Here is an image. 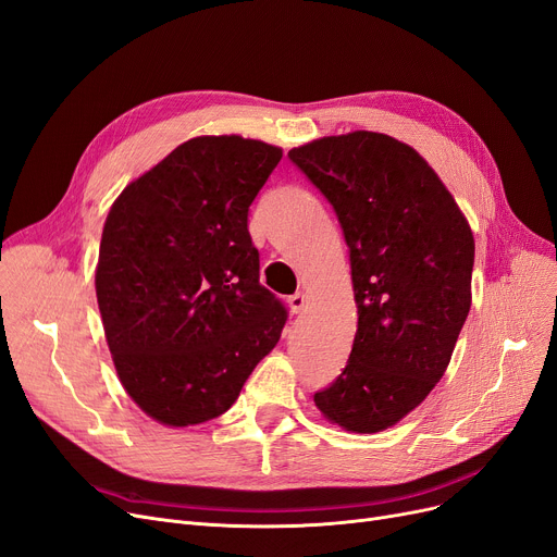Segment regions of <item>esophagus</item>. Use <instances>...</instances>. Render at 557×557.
I'll use <instances>...</instances> for the list:
<instances>
[{
  "label": "esophagus",
  "instance_id": "34e87169",
  "mask_svg": "<svg viewBox=\"0 0 557 557\" xmlns=\"http://www.w3.org/2000/svg\"><path fill=\"white\" fill-rule=\"evenodd\" d=\"M305 305H307V296H305V294L288 296V307H292L294 313H300V311L305 309Z\"/></svg>",
  "mask_w": 557,
  "mask_h": 557
}]
</instances>
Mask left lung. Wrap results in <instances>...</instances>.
Returning a JSON list of instances; mask_svg holds the SVG:
<instances>
[{
  "instance_id": "8db88e82",
  "label": "left lung",
  "mask_w": 557,
  "mask_h": 557,
  "mask_svg": "<svg viewBox=\"0 0 557 557\" xmlns=\"http://www.w3.org/2000/svg\"><path fill=\"white\" fill-rule=\"evenodd\" d=\"M288 159L336 213L357 302L346 369L313 403L350 432H380L448 367L471 309V227L428 161L386 134L325 136Z\"/></svg>"
}]
</instances>
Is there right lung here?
<instances>
[{
  "instance_id": "obj_1",
  "label": "right lung",
  "mask_w": 557,
  "mask_h": 557,
  "mask_svg": "<svg viewBox=\"0 0 557 557\" xmlns=\"http://www.w3.org/2000/svg\"><path fill=\"white\" fill-rule=\"evenodd\" d=\"M282 150L240 136L182 143L113 202L95 292L120 382L163 425L221 417L280 342L248 211Z\"/></svg>"
}]
</instances>
